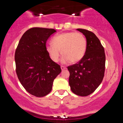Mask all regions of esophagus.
Segmentation results:
<instances>
[{
	"instance_id": "1",
	"label": "esophagus",
	"mask_w": 123,
	"mask_h": 123,
	"mask_svg": "<svg viewBox=\"0 0 123 123\" xmlns=\"http://www.w3.org/2000/svg\"><path fill=\"white\" fill-rule=\"evenodd\" d=\"M61 70H65V69H66V67L65 66H61Z\"/></svg>"
}]
</instances>
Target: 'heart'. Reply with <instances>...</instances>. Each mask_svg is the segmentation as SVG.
I'll return each instance as SVG.
<instances>
[{
  "label": "heart",
  "mask_w": 123,
  "mask_h": 123,
  "mask_svg": "<svg viewBox=\"0 0 123 123\" xmlns=\"http://www.w3.org/2000/svg\"><path fill=\"white\" fill-rule=\"evenodd\" d=\"M87 41L84 35L76 32H68L54 37L52 44L47 46V51L53 61L58 62L61 52L64 57L62 62L72 63L79 62L86 53Z\"/></svg>",
  "instance_id": "1"
}]
</instances>
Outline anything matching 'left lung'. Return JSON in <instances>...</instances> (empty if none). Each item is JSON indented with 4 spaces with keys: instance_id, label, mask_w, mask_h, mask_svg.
Here are the masks:
<instances>
[{
    "instance_id": "left-lung-1",
    "label": "left lung",
    "mask_w": 123,
    "mask_h": 123,
    "mask_svg": "<svg viewBox=\"0 0 123 123\" xmlns=\"http://www.w3.org/2000/svg\"><path fill=\"white\" fill-rule=\"evenodd\" d=\"M85 36L87 48L79 62L68 66L70 76L69 84L72 91L86 97L92 94L102 83L105 69L104 48L96 35L86 29H77Z\"/></svg>"
}]
</instances>
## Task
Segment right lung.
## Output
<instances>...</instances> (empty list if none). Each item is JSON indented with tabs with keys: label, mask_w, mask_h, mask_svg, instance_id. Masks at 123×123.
Wrapping results in <instances>:
<instances>
[{
	"label": "right lung",
	"mask_w": 123,
	"mask_h": 123,
	"mask_svg": "<svg viewBox=\"0 0 123 123\" xmlns=\"http://www.w3.org/2000/svg\"><path fill=\"white\" fill-rule=\"evenodd\" d=\"M55 32L54 29L31 28L22 35L15 52L18 79L27 92L37 97L51 92L54 80L61 72L46 49L47 39Z\"/></svg>",
	"instance_id": "obj_1"
}]
</instances>
